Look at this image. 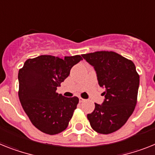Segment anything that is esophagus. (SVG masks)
I'll use <instances>...</instances> for the list:
<instances>
[{
  "label": "esophagus",
  "mask_w": 155,
  "mask_h": 155,
  "mask_svg": "<svg viewBox=\"0 0 155 155\" xmlns=\"http://www.w3.org/2000/svg\"><path fill=\"white\" fill-rule=\"evenodd\" d=\"M84 101H85V99H84V98H83V97H80V102H84Z\"/></svg>",
  "instance_id": "obj_1"
}]
</instances>
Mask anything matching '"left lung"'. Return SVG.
<instances>
[{"label": "left lung", "mask_w": 155, "mask_h": 155, "mask_svg": "<svg viewBox=\"0 0 155 155\" xmlns=\"http://www.w3.org/2000/svg\"><path fill=\"white\" fill-rule=\"evenodd\" d=\"M82 56L94 67L98 84L106 90L103 103H94V110L87 114L90 124L97 133H113L125 124L136 108L140 75L131 60L114 51Z\"/></svg>", "instance_id": "obj_1"}]
</instances>
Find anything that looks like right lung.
<instances>
[{"label":"right lung","instance_id":"1","mask_svg":"<svg viewBox=\"0 0 155 155\" xmlns=\"http://www.w3.org/2000/svg\"><path fill=\"white\" fill-rule=\"evenodd\" d=\"M82 59L80 55H41L27 59L19 70V101L32 124L41 132L57 135L67 128L79 98L64 97L57 89Z\"/></svg>","mask_w":155,"mask_h":155}]
</instances>
